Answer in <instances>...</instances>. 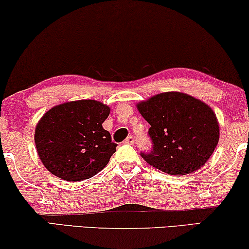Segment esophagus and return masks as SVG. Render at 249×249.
Instances as JSON below:
<instances>
[{"label": "esophagus", "mask_w": 249, "mask_h": 249, "mask_svg": "<svg viewBox=\"0 0 249 249\" xmlns=\"http://www.w3.org/2000/svg\"><path fill=\"white\" fill-rule=\"evenodd\" d=\"M134 142H135V140H134V137H133V136H128L127 139L124 141L125 144H134Z\"/></svg>", "instance_id": "esophagus-1"}]
</instances>
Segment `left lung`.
Wrapping results in <instances>:
<instances>
[{"label": "left lung", "mask_w": 249, "mask_h": 249, "mask_svg": "<svg viewBox=\"0 0 249 249\" xmlns=\"http://www.w3.org/2000/svg\"><path fill=\"white\" fill-rule=\"evenodd\" d=\"M136 106L151 125L152 151L141 153L148 164L172 176H185L205 165L219 141V123L207 104L168 91Z\"/></svg>", "instance_id": "8db88e82"}]
</instances>
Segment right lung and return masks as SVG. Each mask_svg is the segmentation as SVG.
Wrapping results in <instances>:
<instances>
[{
    "label": "right lung",
    "instance_id": "right-lung-1",
    "mask_svg": "<svg viewBox=\"0 0 249 249\" xmlns=\"http://www.w3.org/2000/svg\"><path fill=\"white\" fill-rule=\"evenodd\" d=\"M110 108L91 99L60 104L40 118L35 142L47 170L66 181H81L105 168L116 152L102 124Z\"/></svg>",
    "mask_w": 249,
    "mask_h": 249
}]
</instances>
